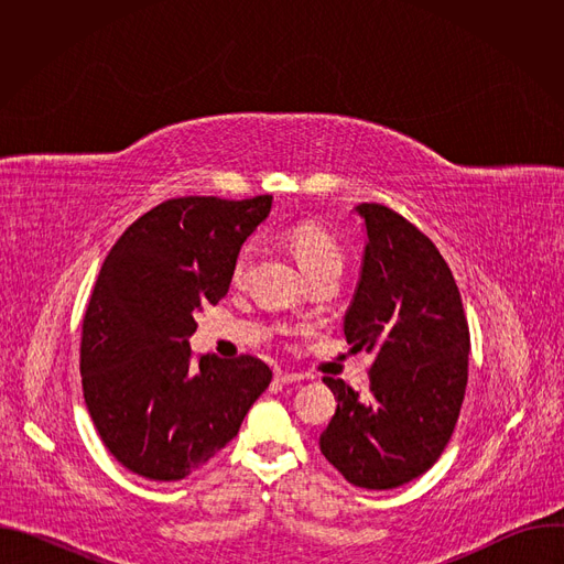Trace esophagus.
<instances>
[{
	"label": "esophagus",
	"instance_id": "esophagus-1",
	"mask_svg": "<svg viewBox=\"0 0 564 564\" xmlns=\"http://www.w3.org/2000/svg\"><path fill=\"white\" fill-rule=\"evenodd\" d=\"M274 379H276V381H281V383H299V381H303V375H299V372H283V370H279V372L274 375Z\"/></svg>",
	"mask_w": 564,
	"mask_h": 564
}]
</instances>
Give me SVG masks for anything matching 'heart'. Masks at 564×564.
Returning <instances> with one entry per match:
<instances>
[{"label": "heart", "instance_id": "obj_1", "mask_svg": "<svg viewBox=\"0 0 564 564\" xmlns=\"http://www.w3.org/2000/svg\"><path fill=\"white\" fill-rule=\"evenodd\" d=\"M288 243L301 265V270L307 274L321 272V270H330V268H344V254L339 246L333 240V236L321 229L314 223H299L290 229L288 234ZM252 261V246H243L234 259L231 265V279L240 281L243 274L248 272Z\"/></svg>", "mask_w": 564, "mask_h": 564}]
</instances>
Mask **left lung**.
<instances>
[{"label": "left lung", "instance_id": "1", "mask_svg": "<svg viewBox=\"0 0 564 564\" xmlns=\"http://www.w3.org/2000/svg\"><path fill=\"white\" fill-rule=\"evenodd\" d=\"M366 248L344 316L352 352L372 355L370 394L324 377L337 413L321 433L326 459L355 487L397 489L446 448L468 379V326L451 268L415 225L361 203Z\"/></svg>", "mask_w": 564, "mask_h": 564}]
</instances>
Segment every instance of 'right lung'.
<instances>
[{
	"label": "right lung",
	"mask_w": 564,
	"mask_h": 564,
	"mask_svg": "<svg viewBox=\"0 0 564 564\" xmlns=\"http://www.w3.org/2000/svg\"><path fill=\"white\" fill-rule=\"evenodd\" d=\"M272 196H185L140 216L107 254L79 346L89 415L109 453L147 479H183L236 437L272 381L257 357L192 359L194 316L218 303Z\"/></svg>",
	"instance_id": "right-lung-1"
}]
</instances>
